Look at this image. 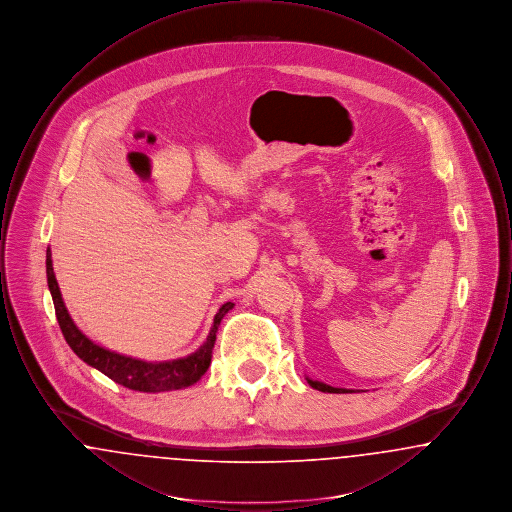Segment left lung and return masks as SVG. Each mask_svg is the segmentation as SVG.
Here are the masks:
<instances>
[{"mask_svg":"<svg viewBox=\"0 0 512 512\" xmlns=\"http://www.w3.org/2000/svg\"><path fill=\"white\" fill-rule=\"evenodd\" d=\"M307 384H309L311 388H315V390L324 391V393H347V391H351L343 390V388H332V386H328V384H324V382H318V380H313V378H309V376H307Z\"/></svg>","mask_w":512,"mask_h":512,"instance_id":"obj_1","label":"left lung"}]
</instances>
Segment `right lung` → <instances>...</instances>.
<instances>
[{
  "mask_svg": "<svg viewBox=\"0 0 512 512\" xmlns=\"http://www.w3.org/2000/svg\"><path fill=\"white\" fill-rule=\"evenodd\" d=\"M46 274H48L49 293L55 305L57 322L61 326V332L67 343L71 345L74 353L86 363V365L103 372L113 382L121 384L124 388L144 393H159V391L184 390L194 386L201 380V376L207 372L213 357V347L217 341L220 322L228 311L234 309V303H224L213 318L211 330L205 341L195 349L194 353L172 359V361H144L130 355H122L117 351H111L107 347H101L99 343L90 340L69 315V309L63 301V295L59 290L53 261H51V249L46 251Z\"/></svg>",
  "mask_w": 512,
  "mask_h": 512,
  "instance_id": "obj_1",
  "label": "right lung"
}]
</instances>
